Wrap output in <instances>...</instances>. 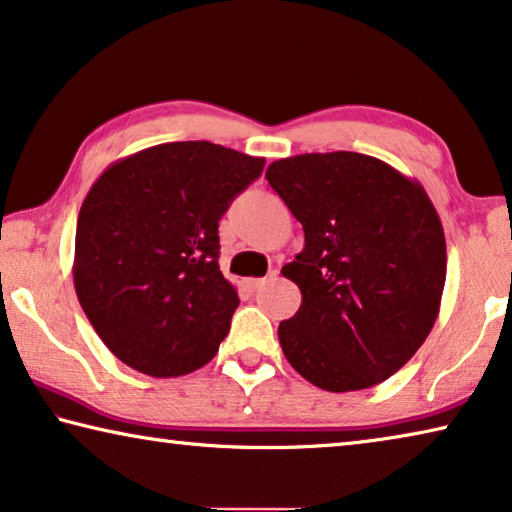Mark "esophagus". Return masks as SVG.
<instances>
[{
	"instance_id": "esophagus-1",
	"label": "esophagus",
	"mask_w": 512,
	"mask_h": 512,
	"mask_svg": "<svg viewBox=\"0 0 512 512\" xmlns=\"http://www.w3.org/2000/svg\"><path fill=\"white\" fill-rule=\"evenodd\" d=\"M275 275H278V273H269V278H246V280H243V287H246L248 291H255V289H259V287H264L266 285V282H269L271 278H275Z\"/></svg>"
}]
</instances>
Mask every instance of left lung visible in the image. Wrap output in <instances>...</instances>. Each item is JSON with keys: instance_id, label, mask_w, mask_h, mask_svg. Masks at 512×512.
Returning a JSON list of instances; mask_svg holds the SVG:
<instances>
[{"instance_id": "left-lung-1", "label": "left lung", "mask_w": 512, "mask_h": 512, "mask_svg": "<svg viewBox=\"0 0 512 512\" xmlns=\"http://www.w3.org/2000/svg\"><path fill=\"white\" fill-rule=\"evenodd\" d=\"M266 180L305 232L282 266L303 296L278 328L282 353L326 392L383 383L440 314L446 241L431 198L385 161L344 150L278 159Z\"/></svg>"}]
</instances>
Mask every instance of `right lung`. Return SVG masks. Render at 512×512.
Returning <instances> with one entry per match:
<instances>
[{
	"label": "right lung",
	"mask_w": 512,
	"mask_h": 512,
	"mask_svg": "<svg viewBox=\"0 0 512 512\" xmlns=\"http://www.w3.org/2000/svg\"><path fill=\"white\" fill-rule=\"evenodd\" d=\"M264 159L177 141L113 161L81 202L72 280L109 351L152 378L214 358L239 305L218 266V221Z\"/></svg>",
	"instance_id": "add662e5"
}]
</instances>
